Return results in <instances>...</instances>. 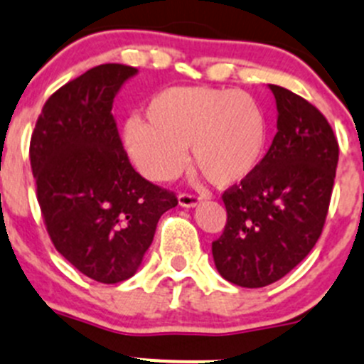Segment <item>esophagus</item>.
I'll return each instance as SVG.
<instances>
[{"label": "esophagus", "instance_id": "34e87169", "mask_svg": "<svg viewBox=\"0 0 364 364\" xmlns=\"http://www.w3.org/2000/svg\"><path fill=\"white\" fill-rule=\"evenodd\" d=\"M200 203H201V198L194 196V194H186V193L178 194V205L183 208H193Z\"/></svg>", "mask_w": 364, "mask_h": 364}]
</instances>
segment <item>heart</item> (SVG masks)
I'll return each mask as SVG.
<instances>
[{"label": "heart", "mask_w": 364, "mask_h": 364, "mask_svg": "<svg viewBox=\"0 0 364 364\" xmlns=\"http://www.w3.org/2000/svg\"><path fill=\"white\" fill-rule=\"evenodd\" d=\"M146 118L129 120L124 136L131 159L152 181L177 177L189 145L194 166L218 187L247 181L264 157L265 117L244 92L173 86L152 97Z\"/></svg>", "instance_id": "heart-1"}]
</instances>
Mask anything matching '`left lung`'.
Instances as JSON below:
<instances>
[{
	"mask_svg": "<svg viewBox=\"0 0 364 364\" xmlns=\"http://www.w3.org/2000/svg\"><path fill=\"white\" fill-rule=\"evenodd\" d=\"M278 132L255 173L223 194L226 226L212 242L226 282L260 289L308 257L326 223L338 164V141L313 104L269 85Z\"/></svg>",
	"mask_w": 364,
	"mask_h": 364,
	"instance_id": "obj_1",
	"label": "left lung"
}]
</instances>
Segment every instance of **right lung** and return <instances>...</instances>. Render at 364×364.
<instances>
[{"mask_svg": "<svg viewBox=\"0 0 364 364\" xmlns=\"http://www.w3.org/2000/svg\"><path fill=\"white\" fill-rule=\"evenodd\" d=\"M138 68L104 63L61 86L31 134L37 198L53 244L99 283L138 272L161 215L177 205L131 166L111 107Z\"/></svg>", "mask_w": 364, "mask_h": 364, "instance_id": "obj_1", "label": "right lung"}]
</instances>
